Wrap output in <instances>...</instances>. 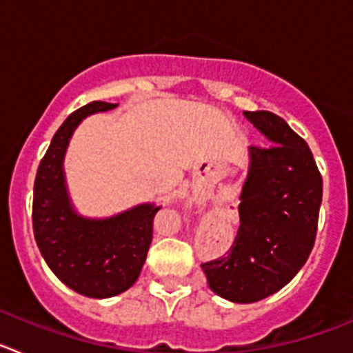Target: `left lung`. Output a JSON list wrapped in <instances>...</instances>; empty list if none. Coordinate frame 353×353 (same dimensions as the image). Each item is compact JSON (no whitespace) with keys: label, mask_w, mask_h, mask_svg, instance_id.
Returning <instances> with one entry per match:
<instances>
[{"label":"left lung","mask_w":353,"mask_h":353,"mask_svg":"<svg viewBox=\"0 0 353 353\" xmlns=\"http://www.w3.org/2000/svg\"><path fill=\"white\" fill-rule=\"evenodd\" d=\"M244 117L270 145L249 146L239 232L228 254L201 269L219 297L251 304L288 285L310 258L323 185L307 143L281 117L270 111Z\"/></svg>","instance_id":"8db88e82"}]
</instances>
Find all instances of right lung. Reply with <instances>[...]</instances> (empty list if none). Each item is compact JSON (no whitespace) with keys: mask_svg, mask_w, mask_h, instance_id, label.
I'll return each mask as SVG.
<instances>
[{"mask_svg":"<svg viewBox=\"0 0 353 353\" xmlns=\"http://www.w3.org/2000/svg\"><path fill=\"white\" fill-rule=\"evenodd\" d=\"M113 108L117 104L95 101L74 111L56 130L33 187V233L43 260L61 283L92 299L114 297L138 281L161 210L143 203L90 219L72 207L63 171L68 141L84 118Z\"/></svg>","mask_w":353,"mask_h":353,"instance_id":"right-lung-1","label":"right lung"}]
</instances>
